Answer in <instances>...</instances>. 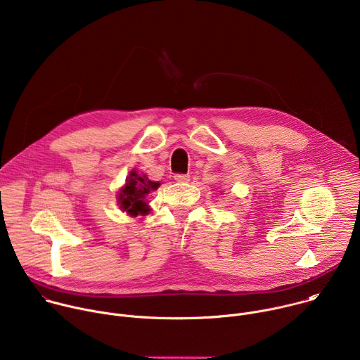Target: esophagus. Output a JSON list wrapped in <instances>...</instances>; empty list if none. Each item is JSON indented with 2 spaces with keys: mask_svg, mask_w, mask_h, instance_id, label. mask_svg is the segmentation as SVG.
Returning a JSON list of instances; mask_svg holds the SVG:
<instances>
[{
  "mask_svg": "<svg viewBox=\"0 0 360 360\" xmlns=\"http://www.w3.org/2000/svg\"><path fill=\"white\" fill-rule=\"evenodd\" d=\"M174 178H175V181H176V182H188V181H189V175H181V174H176Z\"/></svg>",
  "mask_w": 360,
  "mask_h": 360,
  "instance_id": "1",
  "label": "esophagus"
}]
</instances>
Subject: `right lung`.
<instances>
[{"label":"right lung","instance_id":"right-lung-1","mask_svg":"<svg viewBox=\"0 0 360 360\" xmlns=\"http://www.w3.org/2000/svg\"><path fill=\"white\" fill-rule=\"evenodd\" d=\"M160 182H153L148 179L145 174H138V171L132 169L125 179V184L120 188L117 202L120 210L127 212L129 217L148 215L150 208L148 205L146 196L160 188Z\"/></svg>","mask_w":360,"mask_h":360}]
</instances>
